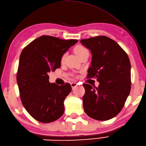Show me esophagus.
I'll list each match as a JSON object with an SVG mask.
<instances>
[{"instance_id":"34e87169","label":"esophagus","mask_w":146,"mask_h":146,"mask_svg":"<svg viewBox=\"0 0 146 146\" xmlns=\"http://www.w3.org/2000/svg\"><path fill=\"white\" fill-rule=\"evenodd\" d=\"M77 85H78V83H77L76 82H72L71 83V87H72V88L76 87Z\"/></svg>"}]
</instances>
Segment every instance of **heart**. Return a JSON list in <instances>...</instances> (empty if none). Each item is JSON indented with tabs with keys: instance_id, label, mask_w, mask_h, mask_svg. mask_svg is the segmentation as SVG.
<instances>
[{
	"instance_id": "heart-1",
	"label": "heart",
	"mask_w": 146,
	"mask_h": 146,
	"mask_svg": "<svg viewBox=\"0 0 146 146\" xmlns=\"http://www.w3.org/2000/svg\"><path fill=\"white\" fill-rule=\"evenodd\" d=\"M86 51H88L87 49L82 46H77L75 47V49H74V52H75V53L78 56V57ZM64 58V55L63 56V57L61 58V60H63Z\"/></svg>"
}]
</instances>
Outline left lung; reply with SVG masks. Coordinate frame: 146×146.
I'll list each match as a JSON object with an SVG mask.
<instances>
[{"mask_svg":"<svg viewBox=\"0 0 146 146\" xmlns=\"http://www.w3.org/2000/svg\"><path fill=\"white\" fill-rule=\"evenodd\" d=\"M80 42L92 55L87 77L97 78L100 83L95 88L83 84L85 90L83 108L94 119H112L122 109L131 91L129 58L115 41L107 36H98Z\"/></svg>","mask_w":146,"mask_h":146,"instance_id":"8db88e82","label":"left lung"}]
</instances>
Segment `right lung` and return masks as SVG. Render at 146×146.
I'll use <instances>...</instances> for the list:
<instances>
[{"instance_id": "1", "label": "right lung", "mask_w": 146, "mask_h": 146, "mask_svg": "<svg viewBox=\"0 0 146 146\" xmlns=\"http://www.w3.org/2000/svg\"><path fill=\"white\" fill-rule=\"evenodd\" d=\"M77 42L42 36L21 52L17 73L21 100L27 112L40 122H54L63 115L64 100L71 86L67 83H51L48 73L61 67L62 56Z\"/></svg>"}]
</instances>
